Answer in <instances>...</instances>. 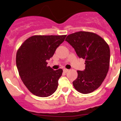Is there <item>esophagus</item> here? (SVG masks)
Segmentation results:
<instances>
[{"label": "esophagus", "mask_w": 121, "mask_h": 121, "mask_svg": "<svg viewBox=\"0 0 121 121\" xmlns=\"http://www.w3.org/2000/svg\"><path fill=\"white\" fill-rule=\"evenodd\" d=\"M69 69H64L63 71H64V72H65V73H66V72H67L69 71Z\"/></svg>", "instance_id": "obj_1"}]
</instances>
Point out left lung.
Wrapping results in <instances>:
<instances>
[{"label": "left lung", "mask_w": 121, "mask_h": 121, "mask_svg": "<svg viewBox=\"0 0 121 121\" xmlns=\"http://www.w3.org/2000/svg\"><path fill=\"white\" fill-rule=\"evenodd\" d=\"M65 41L74 48L80 58L85 60L84 71H77L73 87L87 94L97 90L105 79L109 67L110 50L104 39L94 33L78 31L69 35Z\"/></svg>", "instance_id": "obj_1"}]
</instances>
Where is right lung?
I'll list each match as a JSON object with an SVG mask.
<instances>
[{"label":"right lung","mask_w":121,"mask_h":121,"mask_svg":"<svg viewBox=\"0 0 121 121\" xmlns=\"http://www.w3.org/2000/svg\"><path fill=\"white\" fill-rule=\"evenodd\" d=\"M66 35H34L27 39L17 50L16 64L19 76L29 91L35 96L46 97L57 89L61 69L48 66L47 60L54 55L56 48Z\"/></svg>","instance_id":"1"}]
</instances>
